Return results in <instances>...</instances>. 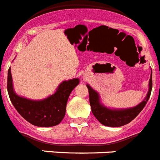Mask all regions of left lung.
<instances>
[{"label": "left lung", "instance_id": "left-lung-1", "mask_svg": "<svg viewBox=\"0 0 160 160\" xmlns=\"http://www.w3.org/2000/svg\"><path fill=\"white\" fill-rule=\"evenodd\" d=\"M149 88L147 96L140 104L128 109H111L102 103L100 95L90 85H86L89 90L90 103L94 117L101 124L109 127H121L131 122L140 113L147 104L152 89V71L149 79Z\"/></svg>", "mask_w": 160, "mask_h": 160}]
</instances>
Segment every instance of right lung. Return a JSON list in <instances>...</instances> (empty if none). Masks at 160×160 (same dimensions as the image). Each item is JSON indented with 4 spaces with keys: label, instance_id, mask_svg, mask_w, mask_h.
Returning <instances> with one entry per match:
<instances>
[{
    "label": "right lung",
    "instance_id": "1",
    "mask_svg": "<svg viewBox=\"0 0 160 160\" xmlns=\"http://www.w3.org/2000/svg\"><path fill=\"white\" fill-rule=\"evenodd\" d=\"M78 84V78L63 81L52 95L42 100H32L17 94L13 89L10 67L8 71L7 89L13 106L26 121L38 127H52L62 121L69 96Z\"/></svg>",
    "mask_w": 160,
    "mask_h": 160
}]
</instances>
